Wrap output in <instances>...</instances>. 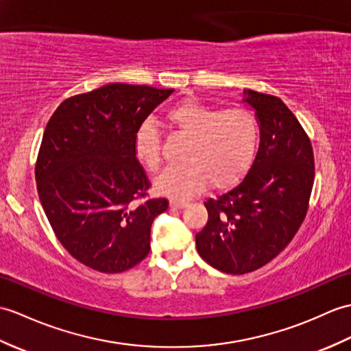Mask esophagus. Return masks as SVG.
I'll return each instance as SVG.
<instances>
[{
	"mask_svg": "<svg viewBox=\"0 0 351 351\" xmlns=\"http://www.w3.org/2000/svg\"><path fill=\"white\" fill-rule=\"evenodd\" d=\"M170 208L172 209H184L189 206V202H184V200H170Z\"/></svg>",
	"mask_w": 351,
	"mask_h": 351,
	"instance_id": "obj_1",
	"label": "esophagus"
}]
</instances>
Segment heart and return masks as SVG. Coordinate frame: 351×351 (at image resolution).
<instances>
[{
    "instance_id": "obj_1",
    "label": "heart",
    "mask_w": 351,
    "mask_h": 351,
    "mask_svg": "<svg viewBox=\"0 0 351 351\" xmlns=\"http://www.w3.org/2000/svg\"><path fill=\"white\" fill-rule=\"evenodd\" d=\"M166 121L186 136L182 161L170 166L156 179V190L182 200L209 189L224 190L245 175L254 160L260 127L247 109L219 110L197 100L186 99L166 112ZM137 161L149 170L161 162V143L157 125L151 119L137 127L133 138Z\"/></svg>"
}]
</instances>
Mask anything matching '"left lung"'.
<instances>
[{"mask_svg":"<svg viewBox=\"0 0 351 351\" xmlns=\"http://www.w3.org/2000/svg\"><path fill=\"white\" fill-rule=\"evenodd\" d=\"M242 101L256 112L258 151L239 185L205 202L208 223L195 234L200 257L233 275L256 271L289 245L314 184L311 142L282 100L243 89Z\"/></svg>","mask_w":351,"mask_h":351,"instance_id":"left-lung-1","label":"left lung"}]
</instances>
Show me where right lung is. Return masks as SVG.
I'll return each instance as SVG.
<instances>
[{"instance_id":"right-lung-1","label":"right lung","mask_w":351,"mask_h":351,"mask_svg":"<svg viewBox=\"0 0 351 351\" xmlns=\"http://www.w3.org/2000/svg\"><path fill=\"white\" fill-rule=\"evenodd\" d=\"M173 89L109 84L64 100L49 119L36 165L40 202L77 262L104 274L141 263L166 199L138 202L149 181L134 156L137 127Z\"/></svg>"}]
</instances>
